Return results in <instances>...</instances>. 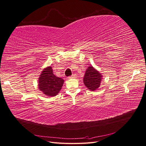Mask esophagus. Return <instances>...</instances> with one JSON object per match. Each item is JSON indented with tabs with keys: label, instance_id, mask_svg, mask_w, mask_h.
Wrapping results in <instances>:
<instances>
[{
	"label": "esophagus",
	"instance_id": "obj_1",
	"mask_svg": "<svg viewBox=\"0 0 146 146\" xmlns=\"http://www.w3.org/2000/svg\"><path fill=\"white\" fill-rule=\"evenodd\" d=\"M75 76H75L74 74H73V75H72L71 76H70L68 78H75Z\"/></svg>",
	"mask_w": 146,
	"mask_h": 146
}]
</instances>
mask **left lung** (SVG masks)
Instances as JSON below:
<instances>
[{
  "label": "left lung",
  "instance_id": "left-lung-1",
  "mask_svg": "<svg viewBox=\"0 0 146 146\" xmlns=\"http://www.w3.org/2000/svg\"><path fill=\"white\" fill-rule=\"evenodd\" d=\"M102 79L103 76L102 73L92 66H90L85 71L83 82L86 87L93 91L100 87Z\"/></svg>",
  "mask_w": 146,
  "mask_h": 146
}]
</instances>
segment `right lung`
<instances>
[{
    "mask_svg": "<svg viewBox=\"0 0 146 146\" xmlns=\"http://www.w3.org/2000/svg\"><path fill=\"white\" fill-rule=\"evenodd\" d=\"M38 80V89L48 97L56 96L61 90L64 82V79L56 76L53 74L50 66L43 69Z\"/></svg>",
    "mask_w": 146,
    "mask_h": 146,
    "instance_id": "1",
    "label": "right lung"
}]
</instances>
